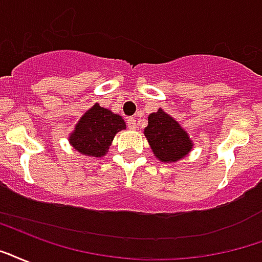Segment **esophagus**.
<instances>
[{
  "label": "esophagus",
  "instance_id": "obj_1",
  "mask_svg": "<svg viewBox=\"0 0 262 262\" xmlns=\"http://www.w3.org/2000/svg\"><path fill=\"white\" fill-rule=\"evenodd\" d=\"M126 123H127V127H129V129H136V118L135 117L127 118Z\"/></svg>",
  "mask_w": 262,
  "mask_h": 262
}]
</instances>
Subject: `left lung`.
I'll return each mask as SVG.
<instances>
[{
    "instance_id": "obj_1",
    "label": "left lung",
    "mask_w": 262,
    "mask_h": 262,
    "mask_svg": "<svg viewBox=\"0 0 262 262\" xmlns=\"http://www.w3.org/2000/svg\"><path fill=\"white\" fill-rule=\"evenodd\" d=\"M144 135L155 157L162 162H176L192 148L187 132L162 108L149 114L148 126L144 129Z\"/></svg>"
}]
</instances>
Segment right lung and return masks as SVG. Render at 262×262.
Segmentation results:
<instances>
[{"instance_id":"add662e5","label":"right lung","mask_w":262,"mask_h":262,"mask_svg":"<svg viewBox=\"0 0 262 262\" xmlns=\"http://www.w3.org/2000/svg\"><path fill=\"white\" fill-rule=\"evenodd\" d=\"M125 127L126 125L121 115L113 114L96 103L79 119L75 130L70 136V143L82 155L103 157L108 151L114 136Z\"/></svg>"}]
</instances>
